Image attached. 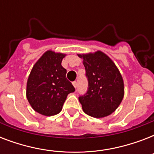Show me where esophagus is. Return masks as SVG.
Wrapping results in <instances>:
<instances>
[{
    "mask_svg": "<svg viewBox=\"0 0 154 154\" xmlns=\"http://www.w3.org/2000/svg\"><path fill=\"white\" fill-rule=\"evenodd\" d=\"M72 85H73L75 89H76V88H77V82H72Z\"/></svg>",
    "mask_w": 154,
    "mask_h": 154,
    "instance_id": "esophagus-1",
    "label": "esophagus"
}]
</instances>
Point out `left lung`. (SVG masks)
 <instances>
[{
    "mask_svg": "<svg viewBox=\"0 0 154 154\" xmlns=\"http://www.w3.org/2000/svg\"><path fill=\"white\" fill-rule=\"evenodd\" d=\"M83 59L89 88L79 97L82 109L96 118L107 117L117 109L124 97V81L112 59L105 53L77 54Z\"/></svg>",
    "mask_w": 154,
    "mask_h": 154,
    "instance_id": "obj_1",
    "label": "left lung"
}]
</instances>
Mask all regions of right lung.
<instances>
[{
	"label": "right lung",
	"instance_id": "add662e5",
	"mask_svg": "<svg viewBox=\"0 0 154 154\" xmlns=\"http://www.w3.org/2000/svg\"><path fill=\"white\" fill-rule=\"evenodd\" d=\"M65 56L48 50L35 63L28 77L26 97L40 114L49 117L59 113L68 94L75 91L61 65Z\"/></svg>",
	"mask_w": 154,
	"mask_h": 154
}]
</instances>
